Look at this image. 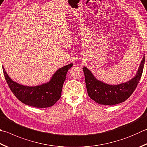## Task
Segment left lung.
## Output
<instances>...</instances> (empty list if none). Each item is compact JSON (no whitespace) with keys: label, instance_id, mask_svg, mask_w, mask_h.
Instances as JSON below:
<instances>
[{"label":"left lung","instance_id":"1","mask_svg":"<svg viewBox=\"0 0 147 147\" xmlns=\"http://www.w3.org/2000/svg\"><path fill=\"white\" fill-rule=\"evenodd\" d=\"M145 58L143 56L137 74L132 79L117 85H109L96 79L90 70L84 66L85 82L88 96L102 105L113 106L121 103L128 98L134 92L142 77Z\"/></svg>","mask_w":147,"mask_h":147}]
</instances>
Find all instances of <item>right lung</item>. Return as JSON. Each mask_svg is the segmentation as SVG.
<instances>
[{
	"instance_id": "add662e5",
	"label": "right lung",
	"mask_w": 147,
	"mask_h": 147,
	"mask_svg": "<svg viewBox=\"0 0 147 147\" xmlns=\"http://www.w3.org/2000/svg\"><path fill=\"white\" fill-rule=\"evenodd\" d=\"M72 63L60 68L47 83L36 86H27L13 81L4 67L3 72L8 86L14 95L22 103L30 106L43 108L52 106L61 98L63 83Z\"/></svg>"
}]
</instances>
